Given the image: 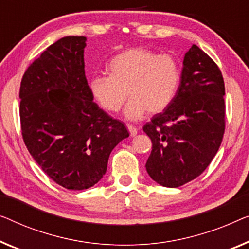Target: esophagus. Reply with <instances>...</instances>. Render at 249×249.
<instances>
[{
	"label": "esophagus",
	"instance_id": "obj_1",
	"mask_svg": "<svg viewBox=\"0 0 249 249\" xmlns=\"http://www.w3.org/2000/svg\"><path fill=\"white\" fill-rule=\"evenodd\" d=\"M127 129H128V132H129V135H131L132 137L136 136V134H137V128L136 127H134V126H132V125H128L127 126Z\"/></svg>",
	"mask_w": 249,
	"mask_h": 249
}]
</instances>
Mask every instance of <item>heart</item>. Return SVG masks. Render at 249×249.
Wrapping results in <instances>:
<instances>
[{"mask_svg":"<svg viewBox=\"0 0 249 249\" xmlns=\"http://www.w3.org/2000/svg\"><path fill=\"white\" fill-rule=\"evenodd\" d=\"M109 75H96L88 88L96 104L107 113H117L126 98H131L124 115L129 121L148 112L160 114L171 105L178 94L181 70L172 55L146 48H132L110 59Z\"/></svg>","mask_w":249,"mask_h":249,"instance_id":"heart-1","label":"heart"}]
</instances>
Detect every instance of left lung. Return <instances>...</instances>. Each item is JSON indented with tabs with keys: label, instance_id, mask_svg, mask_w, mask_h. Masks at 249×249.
Instances as JSON below:
<instances>
[{
	"label": "left lung",
	"instance_id": "1",
	"mask_svg": "<svg viewBox=\"0 0 249 249\" xmlns=\"http://www.w3.org/2000/svg\"><path fill=\"white\" fill-rule=\"evenodd\" d=\"M224 95L219 68L194 44L184 54L174 101L143 127L152 141L145 168L155 182L178 188L207 169L224 136Z\"/></svg>",
	"mask_w": 249,
	"mask_h": 249
}]
</instances>
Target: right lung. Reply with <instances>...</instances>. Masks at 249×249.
<instances>
[{
  "label": "right lung",
  "instance_id": "add662e5",
  "mask_svg": "<svg viewBox=\"0 0 249 249\" xmlns=\"http://www.w3.org/2000/svg\"><path fill=\"white\" fill-rule=\"evenodd\" d=\"M86 36H64L30 65L21 80L22 136L47 176L69 190L102 180L110 152L129 136L92 101L85 75Z\"/></svg>",
  "mask_w": 249,
  "mask_h": 249
}]
</instances>
